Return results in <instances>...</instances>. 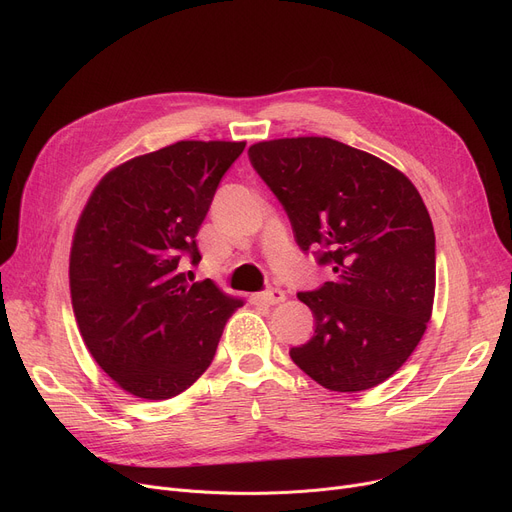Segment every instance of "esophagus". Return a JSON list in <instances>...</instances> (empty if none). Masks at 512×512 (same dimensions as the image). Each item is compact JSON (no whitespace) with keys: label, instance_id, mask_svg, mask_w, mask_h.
<instances>
[{"label":"esophagus","instance_id":"obj_1","mask_svg":"<svg viewBox=\"0 0 512 512\" xmlns=\"http://www.w3.org/2000/svg\"><path fill=\"white\" fill-rule=\"evenodd\" d=\"M253 303H265V305H278L284 301V290L280 288H267L263 292H257L251 297Z\"/></svg>","mask_w":512,"mask_h":512}]
</instances>
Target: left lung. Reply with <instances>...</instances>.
Returning a JSON list of instances; mask_svg holds the SVG:
<instances>
[{
	"label": "left lung",
	"instance_id": "8db88e82",
	"mask_svg": "<svg viewBox=\"0 0 512 512\" xmlns=\"http://www.w3.org/2000/svg\"><path fill=\"white\" fill-rule=\"evenodd\" d=\"M249 159L299 249L334 272L297 294L315 330L290 359L334 392L382 384L432 317L436 236L417 188L386 161L328 137L257 143Z\"/></svg>",
	"mask_w": 512,
	"mask_h": 512
}]
</instances>
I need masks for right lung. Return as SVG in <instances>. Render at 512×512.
I'll use <instances>...</instances> for the list:
<instances>
[{
    "label": "right lung",
    "mask_w": 512,
    "mask_h": 512,
    "mask_svg": "<svg viewBox=\"0 0 512 512\" xmlns=\"http://www.w3.org/2000/svg\"><path fill=\"white\" fill-rule=\"evenodd\" d=\"M245 143L180 141L107 174L80 215L70 253V294L93 359L126 392L166 400L215 357L242 301L211 280L188 282L199 265L197 232L220 180Z\"/></svg>",
    "instance_id": "obj_1"
}]
</instances>
